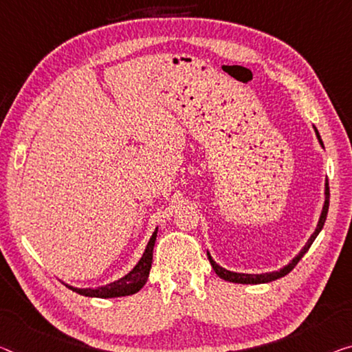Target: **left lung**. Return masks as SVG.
I'll return each instance as SVG.
<instances>
[{"label": "left lung", "mask_w": 352, "mask_h": 352, "mask_svg": "<svg viewBox=\"0 0 352 352\" xmlns=\"http://www.w3.org/2000/svg\"><path fill=\"white\" fill-rule=\"evenodd\" d=\"M316 137H318V140H320V143H321V146L324 148L322 140H321V137H320V133H318V131H316ZM327 210H329V187L326 186V203H324L321 219H320V221H318V226H316L315 232H313L310 239H308V242L305 244V247L302 248V252L299 253V255H297V256L293 259V261H291V263L288 264V266H285L283 269H280L278 272L259 274V275H252V274H236V272H231V270H226V269H223V267H220L219 264L215 263L214 259L209 256V253H208V258H209V261H210V266L214 267L215 274H217L220 278L226 280V282H232V283L258 285V283H269V282H274V280H277V278H282V277H285L286 274H289L291 270H293V269L296 267V264L300 261V258L305 255V253L308 252V248H310V245L313 244V241H315V239H316V236L320 234V231L322 230V226H324V221H326V217H327Z\"/></svg>", "instance_id": "1"}]
</instances>
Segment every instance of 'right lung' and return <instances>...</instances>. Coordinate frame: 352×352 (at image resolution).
<instances>
[{"label": "right lung", "instance_id": "add662e5", "mask_svg": "<svg viewBox=\"0 0 352 352\" xmlns=\"http://www.w3.org/2000/svg\"><path fill=\"white\" fill-rule=\"evenodd\" d=\"M155 237H157V230L154 231L153 236H151L148 247H146L142 259H140L137 266H135L131 272L126 275V277L116 280V282H113L107 286H100V288H96V289H91V288L80 289V288H74V286H69V289H72V291H75V293H78L82 296L100 297V299L131 296V294L138 293V291L144 286L146 280H148V277H149L151 264H153V250H154V244H155Z\"/></svg>", "mask_w": 352, "mask_h": 352}]
</instances>
